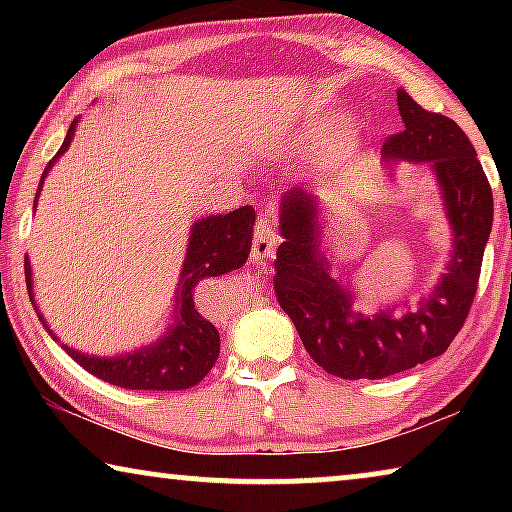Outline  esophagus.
Returning <instances> with one entry per match:
<instances>
[{"mask_svg": "<svg viewBox=\"0 0 512 512\" xmlns=\"http://www.w3.org/2000/svg\"><path fill=\"white\" fill-rule=\"evenodd\" d=\"M279 242L277 235V223L272 214H261V219L256 223L254 230V244H251V256L254 258H268L272 256Z\"/></svg>", "mask_w": 512, "mask_h": 512, "instance_id": "obj_1", "label": "esophagus"}]
</instances>
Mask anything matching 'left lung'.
<instances>
[{"label": "left lung", "instance_id": "1", "mask_svg": "<svg viewBox=\"0 0 512 512\" xmlns=\"http://www.w3.org/2000/svg\"><path fill=\"white\" fill-rule=\"evenodd\" d=\"M403 130L387 137V160L429 163L452 226V256L445 275L417 310L394 317L352 312V293L328 275L319 251V200L293 188L279 207L275 293L314 363L342 380H382L440 356L457 338L471 310L489 233L494 198L471 139L452 118L419 107L401 88Z\"/></svg>", "mask_w": 512, "mask_h": 512}]
</instances>
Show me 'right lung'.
I'll return each instance as SVG.
<instances>
[{
	"instance_id": "obj_1",
	"label": "right lung",
	"mask_w": 512,
	"mask_h": 512,
	"mask_svg": "<svg viewBox=\"0 0 512 512\" xmlns=\"http://www.w3.org/2000/svg\"><path fill=\"white\" fill-rule=\"evenodd\" d=\"M76 123L79 121L74 118L60 151L55 153L51 163L46 165L44 174H41L37 198L41 193V186H44L48 170H51L55 160L69 149V144H72ZM37 198H34V209H37ZM254 221V207L244 205L230 214L205 216V219H198L193 223L191 237H188L186 261L179 275L177 293H174V321L156 345L142 347L137 349V352H128L123 356H111V359L74 352L72 347L62 345L65 352L72 356L83 370H88L90 375L100 377V380L116 384V387L123 389L181 391L195 387V384L214 368L221 347L216 326L200 312V307L195 305V286L207 277H219L235 268H242L251 251V230H254ZM25 282L27 291H30V300L34 303L32 268L30 258L27 256ZM34 310H37V305H34ZM39 319L46 331L51 333V338H55L41 314Z\"/></svg>"
}]
</instances>
